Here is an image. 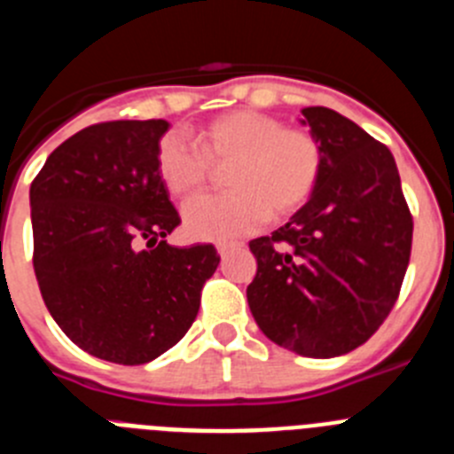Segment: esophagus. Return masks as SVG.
Here are the masks:
<instances>
[{
  "mask_svg": "<svg viewBox=\"0 0 454 454\" xmlns=\"http://www.w3.org/2000/svg\"><path fill=\"white\" fill-rule=\"evenodd\" d=\"M236 247H240L239 243H218V254L227 256L231 250H236Z\"/></svg>",
  "mask_w": 454,
  "mask_h": 454,
  "instance_id": "1",
  "label": "esophagus"
}]
</instances>
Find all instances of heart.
<instances>
[{"mask_svg": "<svg viewBox=\"0 0 454 454\" xmlns=\"http://www.w3.org/2000/svg\"><path fill=\"white\" fill-rule=\"evenodd\" d=\"M195 150L177 136L156 145V175L177 200L204 191L208 166H223L230 192L184 208V230L198 240H230L250 234L263 220L298 211L323 172V147L314 134L288 129L282 120L259 111H230L192 134Z\"/></svg>", "mask_w": 454, "mask_h": 454, "instance_id": "1", "label": "heart"}]
</instances>
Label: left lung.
Instances as JSON below:
<instances>
[{
  "label": "left lung",
  "mask_w": 454,
  "mask_h": 454,
  "mask_svg": "<svg viewBox=\"0 0 454 454\" xmlns=\"http://www.w3.org/2000/svg\"><path fill=\"white\" fill-rule=\"evenodd\" d=\"M302 115L323 147V172L284 227L250 240L247 304L272 343L330 359L366 343L393 309L414 220L387 145L332 108Z\"/></svg>",
  "instance_id": "left-lung-1"
}]
</instances>
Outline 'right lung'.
Here are the masks:
<instances>
[{"label": "right lung", "instance_id": "add662e5", "mask_svg": "<svg viewBox=\"0 0 454 454\" xmlns=\"http://www.w3.org/2000/svg\"><path fill=\"white\" fill-rule=\"evenodd\" d=\"M166 120L90 124L31 182L34 270L51 318L88 355L138 366L170 350L200 311L220 256L175 247L177 208L156 175Z\"/></svg>", "mask_w": 454, "mask_h": 454}]
</instances>
